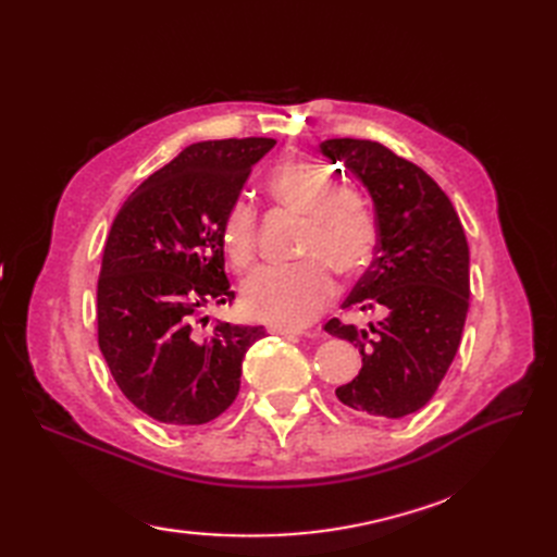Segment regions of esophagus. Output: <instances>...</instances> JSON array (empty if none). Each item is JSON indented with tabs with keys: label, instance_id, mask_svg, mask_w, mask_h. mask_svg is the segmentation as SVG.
<instances>
[{
	"label": "esophagus",
	"instance_id": "obj_1",
	"mask_svg": "<svg viewBox=\"0 0 557 557\" xmlns=\"http://www.w3.org/2000/svg\"><path fill=\"white\" fill-rule=\"evenodd\" d=\"M269 332L283 336V339H295V336H301V332H297V330H283V327H272ZM309 336H311V334H309Z\"/></svg>",
	"mask_w": 557,
	"mask_h": 557
}]
</instances>
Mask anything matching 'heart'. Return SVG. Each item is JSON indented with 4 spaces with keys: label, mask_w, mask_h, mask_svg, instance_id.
<instances>
[{
    "label": "heart",
    "mask_w": 557,
    "mask_h": 557,
    "mask_svg": "<svg viewBox=\"0 0 557 557\" xmlns=\"http://www.w3.org/2000/svg\"><path fill=\"white\" fill-rule=\"evenodd\" d=\"M269 193L283 207L307 213L301 256L293 264H267L242 288L246 315L283 330H301L327 309L336 295L332 269L360 272L376 248V221L362 193L344 188L330 166L313 160H290L269 178ZM223 248L234 269L256 258L258 223L246 199H237L223 221Z\"/></svg>",
    "instance_id": "obj_1"
}]
</instances>
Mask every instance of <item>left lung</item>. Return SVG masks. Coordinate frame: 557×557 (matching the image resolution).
I'll return each mask as SVG.
<instances>
[{"label": "left lung", "instance_id": "left-lung-1", "mask_svg": "<svg viewBox=\"0 0 557 557\" xmlns=\"http://www.w3.org/2000/svg\"><path fill=\"white\" fill-rule=\"evenodd\" d=\"M374 201V260L342 305L381 315L364 327L332 318L325 332L360 350V374L336 387L344 407L372 418L423 409L458 352L469 309V246L450 199L420 166L367 139H327Z\"/></svg>", "mask_w": 557, "mask_h": 557}]
</instances>
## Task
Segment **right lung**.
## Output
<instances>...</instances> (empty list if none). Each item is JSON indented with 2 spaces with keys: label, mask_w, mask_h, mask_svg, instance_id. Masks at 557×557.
<instances>
[{
  "label": "right lung",
  "mask_w": 557,
  "mask_h": 557,
  "mask_svg": "<svg viewBox=\"0 0 557 557\" xmlns=\"http://www.w3.org/2000/svg\"><path fill=\"white\" fill-rule=\"evenodd\" d=\"M274 144L248 137L183 148L111 225L97 283L99 350L123 395L160 423L205 425L230 409L246 350L262 339V327L218 320L201 336L193 325L199 309L234 299L223 221Z\"/></svg>",
  "instance_id": "add662e5"
}]
</instances>
